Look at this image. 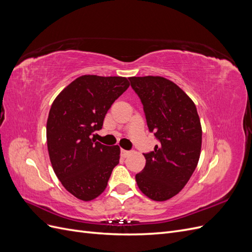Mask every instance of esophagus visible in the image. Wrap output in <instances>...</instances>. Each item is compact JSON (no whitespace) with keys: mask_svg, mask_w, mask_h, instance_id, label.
Instances as JSON below:
<instances>
[{"mask_svg":"<svg viewBox=\"0 0 252 252\" xmlns=\"http://www.w3.org/2000/svg\"><path fill=\"white\" fill-rule=\"evenodd\" d=\"M130 154H131L130 151L125 150V149H121V155H122V157H123V158H127Z\"/></svg>","mask_w":252,"mask_h":252,"instance_id":"1","label":"esophagus"}]
</instances>
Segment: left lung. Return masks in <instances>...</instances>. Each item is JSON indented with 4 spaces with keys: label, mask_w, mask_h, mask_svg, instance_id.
Returning <instances> with one entry per match:
<instances>
[{
    "label": "left lung",
    "mask_w": 252,
    "mask_h": 252,
    "mask_svg": "<svg viewBox=\"0 0 252 252\" xmlns=\"http://www.w3.org/2000/svg\"><path fill=\"white\" fill-rule=\"evenodd\" d=\"M143 104L149 131L159 145L144 154L146 165L135 174L141 191L154 201L178 194L199 162L202 127L196 107L184 91L162 77L129 78Z\"/></svg>",
    "instance_id": "left-lung-1"
}]
</instances>
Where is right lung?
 I'll use <instances>...</instances> for the list:
<instances>
[{"label": "right lung", "mask_w": 252, "mask_h": 252, "mask_svg": "<svg viewBox=\"0 0 252 252\" xmlns=\"http://www.w3.org/2000/svg\"><path fill=\"white\" fill-rule=\"evenodd\" d=\"M129 85L122 77L82 75L51 105L46 135L52 168L67 191L82 201L100 195L119 164L118 145L106 146L90 135L102 129L106 113Z\"/></svg>", "instance_id": "obj_1"}]
</instances>
